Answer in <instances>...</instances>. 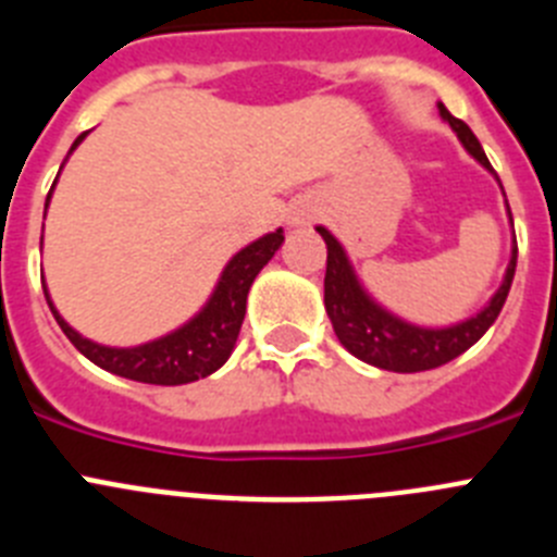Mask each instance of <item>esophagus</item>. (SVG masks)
<instances>
[{
  "label": "esophagus",
  "mask_w": 557,
  "mask_h": 557,
  "mask_svg": "<svg viewBox=\"0 0 557 557\" xmlns=\"http://www.w3.org/2000/svg\"><path fill=\"white\" fill-rule=\"evenodd\" d=\"M307 220H309V209L293 211V223H307Z\"/></svg>",
  "instance_id": "34e87169"
}]
</instances>
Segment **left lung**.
I'll return each mask as SVG.
<instances>
[{
  "label": "left lung",
  "instance_id": "8db88e82",
  "mask_svg": "<svg viewBox=\"0 0 557 557\" xmlns=\"http://www.w3.org/2000/svg\"><path fill=\"white\" fill-rule=\"evenodd\" d=\"M441 116L455 127V133L460 136L466 150H469L482 166H488L491 170L488 156L482 152V145L476 141L471 127L462 120H457V116H451L444 106H441ZM318 231H321L323 243H326L329 250L326 278H323V304H326L334 334H337L339 343H343L354 357H359L362 362H368V366L382 368V371H432V368L446 366V362H451L455 357H460L462 351H469L476 339L488 332L491 323L499 318L502 307H505V298H508L510 293V284H513L516 253H519V248H513V259H510L508 264L505 282H502V287L496 289L491 304L482 309L480 314H474L471 321L457 323V326L449 329H418L393 318V314L385 312L382 307H376V304L362 293V287H359L357 275H354L351 264H348L346 253H343L337 239H334L326 228Z\"/></svg>",
  "mask_w": 557,
  "mask_h": 557
}]
</instances>
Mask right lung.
I'll return each mask as SVG.
<instances>
[{
	"label": "right lung",
	"instance_id": "obj_1",
	"mask_svg": "<svg viewBox=\"0 0 557 557\" xmlns=\"http://www.w3.org/2000/svg\"><path fill=\"white\" fill-rule=\"evenodd\" d=\"M83 139H86V133L77 136L72 150ZM49 195H52V189H49ZM47 203H44V209H47ZM282 243L284 234L278 228L275 234L262 236V239H256L245 250H239L228 262V268L223 270V278H220L218 289H214V295H211V301L206 304L203 312L195 321L186 323L184 329H178V332L166 334L161 339H152L147 346H97L91 339L81 337L75 329L63 321L58 309L52 307V301H49L47 289H44V295H47V304L52 309V314H55L58 326L72 339V346L83 357L91 359L95 366H100L102 371L133 379V382H145V385H186V382H195V379H203L218 371L225 359H228V354L234 351V343L239 337V329H243L245 321V304H248L250 284L259 275V270L273 259L275 250L282 248Z\"/></svg>",
	"mask_w": 557,
	"mask_h": 557
}]
</instances>
